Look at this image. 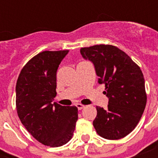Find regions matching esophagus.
<instances>
[{
	"instance_id": "1",
	"label": "esophagus",
	"mask_w": 158,
	"mask_h": 158,
	"mask_svg": "<svg viewBox=\"0 0 158 158\" xmlns=\"http://www.w3.org/2000/svg\"><path fill=\"white\" fill-rule=\"evenodd\" d=\"M75 106H76L77 108H78L79 110H82V109H83V108L84 107V106L82 105V104H80V103H77Z\"/></svg>"
}]
</instances>
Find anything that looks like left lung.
<instances>
[{
    "instance_id": "obj_1",
    "label": "left lung",
    "mask_w": 158,
    "mask_h": 158,
    "mask_svg": "<svg viewBox=\"0 0 158 158\" xmlns=\"http://www.w3.org/2000/svg\"><path fill=\"white\" fill-rule=\"evenodd\" d=\"M83 58L94 64L98 83L105 84L106 109L97 106L94 126L106 139H120L136 127L147 102L141 69L116 47L95 45L80 49Z\"/></svg>"
}]
</instances>
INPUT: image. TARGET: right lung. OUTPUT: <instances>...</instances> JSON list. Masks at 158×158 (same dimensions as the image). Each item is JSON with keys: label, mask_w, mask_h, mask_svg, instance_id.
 <instances>
[{"label": "right lung", "mask_w": 158, "mask_h": 158, "mask_svg": "<svg viewBox=\"0 0 158 158\" xmlns=\"http://www.w3.org/2000/svg\"><path fill=\"white\" fill-rule=\"evenodd\" d=\"M69 51H45L23 66L16 84L19 120L38 142L60 147L71 139L78 108L52 103L56 96V71Z\"/></svg>", "instance_id": "add662e5"}]
</instances>
